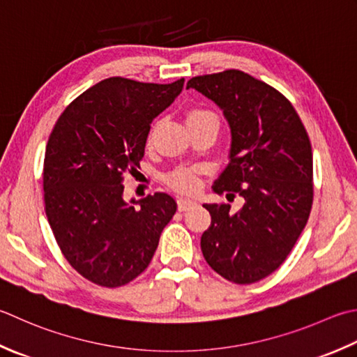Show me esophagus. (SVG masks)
Returning <instances> with one entry per match:
<instances>
[{"label": "esophagus", "instance_id": "34e87169", "mask_svg": "<svg viewBox=\"0 0 357 357\" xmlns=\"http://www.w3.org/2000/svg\"><path fill=\"white\" fill-rule=\"evenodd\" d=\"M178 211L179 212H185V211H190L192 207L197 206V201H192V199H184V198H178Z\"/></svg>", "mask_w": 357, "mask_h": 357}]
</instances>
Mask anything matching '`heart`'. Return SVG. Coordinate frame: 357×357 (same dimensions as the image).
<instances>
[{"mask_svg": "<svg viewBox=\"0 0 357 357\" xmlns=\"http://www.w3.org/2000/svg\"><path fill=\"white\" fill-rule=\"evenodd\" d=\"M185 119H187L188 127H193V125H199L204 122H218V117L215 116V113L204 108H192L190 111H187ZM155 130H156V125L150 131V139L153 137V135H155ZM167 183H169V185L179 193H193L197 190V185H198L193 172L187 169H178L172 172L169 176H167Z\"/></svg>", "mask_w": 357, "mask_h": 357, "instance_id": "b5f03b06", "label": "heart"}]
</instances>
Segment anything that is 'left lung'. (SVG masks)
<instances>
[{
	"instance_id": "1",
	"label": "left lung",
	"mask_w": 357,
	"mask_h": 357,
	"mask_svg": "<svg viewBox=\"0 0 357 357\" xmlns=\"http://www.w3.org/2000/svg\"><path fill=\"white\" fill-rule=\"evenodd\" d=\"M195 88L225 113L232 131L230 162L213 185L235 198L204 204L212 216L201 250L216 274L250 284L282 266L308 222L312 198V149L292 103L268 83L238 69L193 77Z\"/></svg>"
}]
</instances>
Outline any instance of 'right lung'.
<instances>
[{
    "mask_svg": "<svg viewBox=\"0 0 357 357\" xmlns=\"http://www.w3.org/2000/svg\"><path fill=\"white\" fill-rule=\"evenodd\" d=\"M183 86L184 79L159 85L109 77L75 97L49 136L43 164L49 226L68 263L103 288L142 274L176 212L167 193L127 204L122 181L137 172L153 119Z\"/></svg>",
    "mask_w": 357,
    "mask_h": 357,
    "instance_id": "add662e5",
    "label": "right lung"
}]
</instances>
